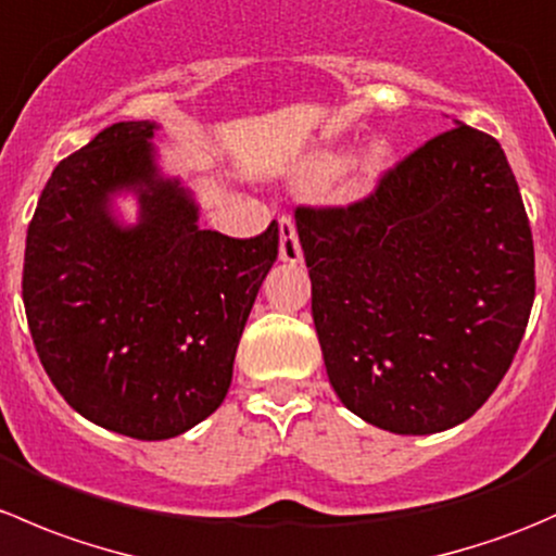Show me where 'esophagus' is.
<instances>
[{
    "instance_id": "esophagus-1",
    "label": "esophagus",
    "mask_w": 556,
    "mask_h": 556,
    "mask_svg": "<svg viewBox=\"0 0 556 556\" xmlns=\"http://www.w3.org/2000/svg\"><path fill=\"white\" fill-rule=\"evenodd\" d=\"M279 257L285 263H301V257H304L295 223L290 217H279Z\"/></svg>"
}]
</instances>
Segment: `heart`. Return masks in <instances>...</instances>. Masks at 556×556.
<instances>
[{
	"label": "heart",
	"mask_w": 556,
	"mask_h": 556,
	"mask_svg": "<svg viewBox=\"0 0 556 556\" xmlns=\"http://www.w3.org/2000/svg\"><path fill=\"white\" fill-rule=\"evenodd\" d=\"M390 159V144L379 137L368 139L350 161H346L344 150H317V153L306 155L299 164V169H295V185L304 190H317L333 182L341 174H346L350 188L357 190V193H366V190H371L384 177Z\"/></svg>",
	"instance_id": "b5f03b06"
}]
</instances>
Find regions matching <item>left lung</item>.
Returning a JSON list of instances; mask_svg holds the SVG:
<instances>
[{
	"label": "left lung",
	"instance_id": "left-lung-1",
	"mask_svg": "<svg viewBox=\"0 0 556 556\" xmlns=\"http://www.w3.org/2000/svg\"><path fill=\"white\" fill-rule=\"evenodd\" d=\"M339 401L430 435L506 377L535 299L532 233L501 142L454 121L346 210H295Z\"/></svg>",
	"mask_w": 556,
	"mask_h": 556
}]
</instances>
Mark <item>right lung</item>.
I'll list each match as a JSON object with an SVG mask.
<instances>
[{"label":"right lung","instance_id":"right-lung-1","mask_svg":"<svg viewBox=\"0 0 556 556\" xmlns=\"http://www.w3.org/2000/svg\"><path fill=\"white\" fill-rule=\"evenodd\" d=\"M161 123H112L50 174L24 257V306L50 382L99 428L166 441L223 403L277 223L255 239L199 226L161 166ZM121 198H134L128 222Z\"/></svg>","mask_w":556,"mask_h":556}]
</instances>
